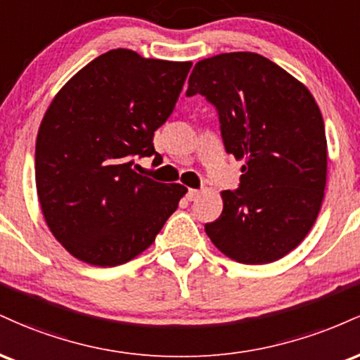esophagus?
<instances>
[{
	"mask_svg": "<svg viewBox=\"0 0 360 360\" xmlns=\"http://www.w3.org/2000/svg\"><path fill=\"white\" fill-rule=\"evenodd\" d=\"M200 196H201V191H198V189H189L188 194H186V198H188L189 201H196Z\"/></svg>",
	"mask_w": 360,
	"mask_h": 360,
	"instance_id": "obj_1",
	"label": "esophagus"
}]
</instances>
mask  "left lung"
I'll list each match as a JSON object with an SVG mask.
<instances>
[{
    "mask_svg": "<svg viewBox=\"0 0 360 360\" xmlns=\"http://www.w3.org/2000/svg\"><path fill=\"white\" fill-rule=\"evenodd\" d=\"M217 106L223 143L243 160L240 188L221 191L223 212L205 232L242 264L274 262L315 225L326 186L321 111L303 82L254 52H229L194 65L188 96Z\"/></svg>",
    "mask_w": 360,
    "mask_h": 360,
    "instance_id": "obj_1",
    "label": "left lung"
}]
</instances>
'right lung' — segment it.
Segmentation results:
<instances>
[{
  "label": "right lung",
  "mask_w": 360,
  "mask_h": 360,
  "mask_svg": "<svg viewBox=\"0 0 360 360\" xmlns=\"http://www.w3.org/2000/svg\"><path fill=\"white\" fill-rule=\"evenodd\" d=\"M191 65L113 49L53 96L37 134V196L72 257L98 267L135 259L188 193L140 176L131 164L137 155L160 159L154 131L171 117Z\"/></svg>",
  "instance_id": "obj_1"
}]
</instances>
